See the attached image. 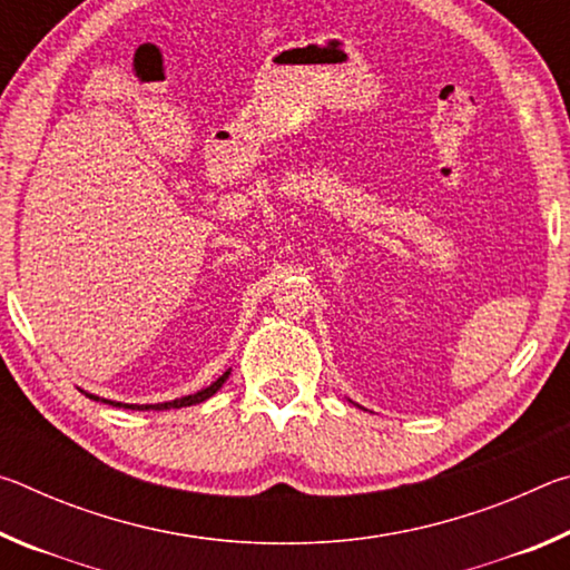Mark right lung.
<instances>
[{"label":"right lung","mask_w":570,"mask_h":570,"mask_svg":"<svg viewBox=\"0 0 570 570\" xmlns=\"http://www.w3.org/2000/svg\"><path fill=\"white\" fill-rule=\"evenodd\" d=\"M228 374H230V370L228 372H224L220 374V377L210 384V387H206V390H200V392H196V394H186V397H180V400H173V402H158V404H122V402H110V400H100V397H95V394H88L90 400H95V402H108V404H112V407H125V410H178V407H190V404H198V402H206L208 397H214V394L224 387V382L228 380Z\"/></svg>","instance_id":"add662e5"}]
</instances>
